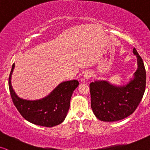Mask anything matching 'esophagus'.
Returning a JSON list of instances; mask_svg holds the SVG:
<instances>
[{"label": "esophagus", "instance_id": "obj_1", "mask_svg": "<svg viewBox=\"0 0 150 150\" xmlns=\"http://www.w3.org/2000/svg\"><path fill=\"white\" fill-rule=\"evenodd\" d=\"M91 76H92V73H91V72H90V71L86 72V73L85 74L84 76H83V77H84V80L88 81V79H89Z\"/></svg>", "mask_w": 150, "mask_h": 150}]
</instances>
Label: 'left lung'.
<instances>
[{
	"label": "left lung",
	"instance_id": "obj_1",
	"mask_svg": "<svg viewBox=\"0 0 150 150\" xmlns=\"http://www.w3.org/2000/svg\"><path fill=\"white\" fill-rule=\"evenodd\" d=\"M137 57L138 69L134 79L122 86L106 81H95L90 84L91 108L98 119L115 122L125 119L134 112L143 97L146 86V71L143 59L134 48Z\"/></svg>",
	"mask_w": 150,
	"mask_h": 150
}]
</instances>
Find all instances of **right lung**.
<instances>
[{"mask_svg": "<svg viewBox=\"0 0 150 150\" xmlns=\"http://www.w3.org/2000/svg\"><path fill=\"white\" fill-rule=\"evenodd\" d=\"M14 63L9 76V89L14 106L23 117L40 126L52 127L65 119L70 106V99L79 86L77 80L64 81L58 85L49 95L38 100H26L18 97L13 90L11 78Z\"/></svg>", "mask_w": 150, "mask_h": 150, "instance_id": "add662e5", "label": "right lung"}]
</instances>
